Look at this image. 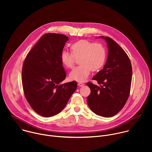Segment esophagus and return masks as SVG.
<instances>
[{
    "label": "esophagus",
    "instance_id": "34e87169",
    "mask_svg": "<svg viewBox=\"0 0 152 152\" xmlns=\"http://www.w3.org/2000/svg\"><path fill=\"white\" fill-rule=\"evenodd\" d=\"M77 85H78V86H82L84 85V84H83V83H81V82H79V83H77Z\"/></svg>",
    "mask_w": 152,
    "mask_h": 152
}]
</instances>
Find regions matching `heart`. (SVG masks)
<instances>
[{
  "mask_svg": "<svg viewBox=\"0 0 152 152\" xmlns=\"http://www.w3.org/2000/svg\"><path fill=\"white\" fill-rule=\"evenodd\" d=\"M70 49L72 53L66 50L61 52V61L64 67L71 69L74 66L76 59L79 58L78 62L80 64L69 74L71 80L83 82L87 79L91 70L96 72L104 64L106 52L101 43L81 39L73 43Z\"/></svg>",
  "mask_w": 152,
  "mask_h": 152,
  "instance_id": "heart-1",
  "label": "heart"
}]
</instances>
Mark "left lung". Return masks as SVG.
<instances>
[{
    "label": "left lung",
    "instance_id": "8db88e82",
    "mask_svg": "<svg viewBox=\"0 0 152 152\" xmlns=\"http://www.w3.org/2000/svg\"><path fill=\"white\" fill-rule=\"evenodd\" d=\"M99 38L106 41L108 55L103 69L93 77L100 86L86 83L91 90L87 103L96 114L110 117L120 111L128 99L132 69L127 55L115 41L107 37Z\"/></svg>",
    "mask_w": 152,
    "mask_h": 152
}]
</instances>
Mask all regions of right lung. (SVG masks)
Listing matches in <instances>:
<instances>
[{
    "instance_id": "add662e5",
    "label": "right lung",
    "mask_w": 152,
    "mask_h": 152,
    "mask_svg": "<svg viewBox=\"0 0 152 152\" xmlns=\"http://www.w3.org/2000/svg\"><path fill=\"white\" fill-rule=\"evenodd\" d=\"M68 40L63 34L43 35L24 61V94L32 109L42 117H50L62 111L77 88L76 81L61 83L66 77L61 54Z\"/></svg>"
}]
</instances>
